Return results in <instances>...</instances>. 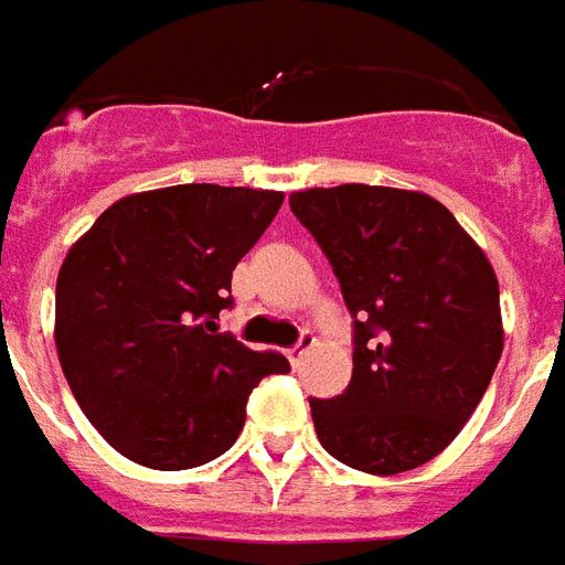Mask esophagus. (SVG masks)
<instances>
[{"instance_id": "esophagus-1", "label": "esophagus", "mask_w": 565, "mask_h": 565, "mask_svg": "<svg viewBox=\"0 0 565 565\" xmlns=\"http://www.w3.org/2000/svg\"><path fill=\"white\" fill-rule=\"evenodd\" d=\"M311 344H315V339H311L308 332H302V339H299V342H296L294 348H287V360H290L294 366H299V363L306 360L308 348H311Z\"/></svg>"}]
</instances>
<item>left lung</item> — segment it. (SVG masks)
<instances>
[{"instance_id": "obj_1", "label": "left lung", "mask_w": 565, "mask_h": 565, "mask_svg": "<svg viewBox=\"0 0 565 565\" xmlns=\"http://www.w3.org/2000/svg\"><path fill=\"white\" fill-rule=\"evenodd\" d=\"M290 209L354 318L351 384L311 399L320 445L369 475L424 466L472 417L502 354L493 266L441 202L415 190L315 186Z\"/></svg>"}]
</instances>
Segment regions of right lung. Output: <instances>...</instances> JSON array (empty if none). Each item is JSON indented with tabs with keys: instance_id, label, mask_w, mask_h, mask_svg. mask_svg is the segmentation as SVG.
<instances>
[{
	"instance_id": "right-lung-1",
	"label": "right lung",
	"mask_w": 565,
	"mask_h": 565,
	"mask_svg": "<svg viewBox=\"0 0 565 565\" xmlns=\"http://www.w3.org/2000/svg\"><path fill=\"white\" fill-rule=\"evenodd\" d=\"M284 193L178 184L124 196L81 235L56 278V354L103 438L132 462L178 472L221 457L250 391L290 372L278 351L217 332L233 269Z\"/></svg>"
}]
</instances>
